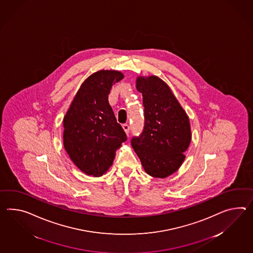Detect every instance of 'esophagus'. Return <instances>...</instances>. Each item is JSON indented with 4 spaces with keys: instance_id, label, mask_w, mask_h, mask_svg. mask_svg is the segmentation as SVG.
I'll return each instance as SVG.
<instances>
[{
    "instance_id": "1",
    "label": "esophagus",
    "mask_w": 253,
    "mask_h": 253,
    "mask_svg": "<svg viewBox=\"0 0 253 253\" xmlns=\"http://www.w3.org/2000/svg\"><path fill=\"white\" fill-rule=\"evenodd\" d=\"M123 128H124V131L128 134L129 131V124H125L123 125Z\"/></svg>"
}]
</instances>
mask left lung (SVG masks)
<instances>
[{
	"label": "left lung",
	"instance_id": "left-lung-1",
	"mask_svg": "<svg viewBox=\"0 0 253 253\" xmlns=\"http://www.w3.org/2000/svg\"><path fill=\"white\" fill-rule=\"evenodd\" d=\"M136 87L142 94L144 127L131 139V146L151 176L166 178L185 160L191 142L187 114L169 86L156 76L138 77Z\"/></svg>",
	"mask_w": 253,
	"mask_h": 253
}]
</instances>
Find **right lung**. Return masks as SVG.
<instances>
[{
	"mask_svg": "<svg viewBox=\"0 0 253 253\" xmlns=\"http://www.w3.org/2000/svg\"><path fill=\"white\" fill-rule=\"evenodd\" d=\"M117 70H99L82 83L63 125L68 156L82 172L99 177L109 170L116 150L127 140L109 103L111 86L124 79Z\"/></svg>",
	"mask_w": 253,
	"mask_h": 253,
	"instance_id": "right-lung-1",
	"label": "right lung"
}]
</instances>
